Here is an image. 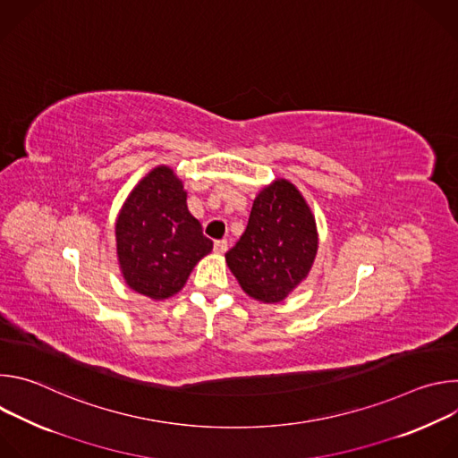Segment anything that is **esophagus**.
Masks as SVG:
<instances>
[{
	"instance_id": "esophagus-1",
	"label": "esophagus",
	"mask_w": 458,
	"mask_h": 458,
	"mask_svg": "<svg viewBox=\"0 0 458 458\" xmlns=\"http://www.w3.org/2000/svg\"><path fill=\"white\" fill-rule=\"evenodd\" d=\"M214 250H216L217 253H225V251L228 250V241H226V239L216 241V244H214Z\"/></svg>"
}]
</instances>
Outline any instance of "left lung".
I'll list each match as a JSON object with an SVG mask.
<instances>
[{
	"label": "left lung",
	"instance_id": "left-lung-1",
	"mask_svg": "<svg viewBox=\"0 0 458 458\" xmlns=\"http://www.w3.org/2000/svg\"><path fill=\"white\" fill-rule=\"evenodd\" d=\"M317 248L310 205L293 182L276 179L257 193L244 233L225 257L246 295L274 304L308 277Z\"/></svg>",
	"mask_w": 458,
	"mask_h": 458
}]
</instances>
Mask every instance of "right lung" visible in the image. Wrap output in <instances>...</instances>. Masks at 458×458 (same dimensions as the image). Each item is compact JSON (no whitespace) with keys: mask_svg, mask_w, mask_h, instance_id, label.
<instances>
[{"mask_svg":"<svg viewBox=\"0 0 458 458\" xmlns=\"http://www.w3.org/2000/svg\"><path fill=\"white\" fill-rule=\"evenodd\" d=\"M115 248L124 283L152 301H165L182 290L214 242L188 212L182 181L170 166L159 165L123 203Z\"/></svg>","mask_w":458,"mask_h":458,"instance_id":"add662e5","label":"right lung"}]
</instances>
